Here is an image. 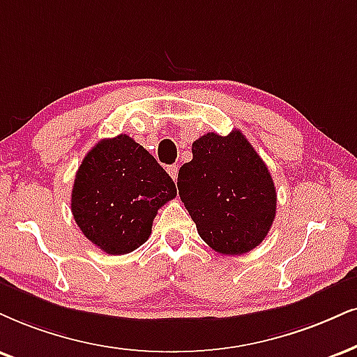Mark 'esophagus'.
Returning a JSON list of instances; mask_svg holds the SVG:
<instances>
[{
	"mask_svg": "<svg viewBox=\"0 0 357 357\" xmlns=\"http://www.w3.org/2000/svg\"><path fill=\"white\" fill-rule=\"evenodd\" d=\"M167 172H169V175L172 178H174V182L177 180L178 177V165H169L167 167Z\"/></svg>",
	"mask_w": 357,
	"mask_h": 357,
	"instance_id": "1",
	"label": "esophagus"
}]
</instances>
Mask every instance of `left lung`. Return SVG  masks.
<instances>
[{"label": "left lung", "instance_id": "8db88e82", "mask_svg": "<svg viewBox=\"0 0 357 357\" xmlns=\"http://www.w3.org/2000/svg\"><path fill=\"white\" fill-rule=\"evenodd\" d=\"M178 170V195L200 238L222 255H243L266 238L276 215L268 167L240 130L215 132L192 144Z\"/></svg>", "mask_w": 357, "mask_h": 357}]
</instances>
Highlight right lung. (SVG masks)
<instances>
[{"instance_id": "right-lung-1", "label": "right lung", "mask_w": 357, "mask_h": 357, "mask_svg": "<svg viewBox=\"0 0 357 357\" xmlns=\"http://www.w3.org/2000/svg\"><path fill=\"white\" fill-rule=\"evenodd\" d=\"M177 197L174 180L142 145L121 134L102 139L76 172L71 212L77 227L109 255L149 240L157 210Z\"/></svg>"}]
</instances>
